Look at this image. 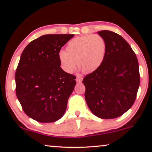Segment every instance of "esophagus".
Here are the masks:
<instances>
[{
    "instance_id": "obj_1",
    "label": "esophagus",
    "mask_w": 152,
    "mask_h": 152,
    "mask_svg": "<svg viewBox=\"0 0 152 152\" xmlns=\"http://www.w3.org/2000/svg\"><path fill=\"white\" fill-rule=\"evenodd\" d=\"M76 82H78V83H80V82H82V78H80V77H77L76 78Z\"/></svg>"
}]
</instances>
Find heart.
Wrapping results in <instances>:
<instances>
[{"mask_svg": "<svg viewBox=\"0 0 152 152\" xmlns=\"http://www.w3.org/2000/svg\"><path fill=\"white\" fill-rule=\"evenodd\" d=\"M106 41L99 35H88L76 37L68 42L66 51L58 54L60 66L65 72L72 74L78 65L85 73L98 70L107 55Z\"/></svg>", "mask_w": 152, "mask_h": 152, "instance_id": "obj_1", "label": "heart"}]
</instances>
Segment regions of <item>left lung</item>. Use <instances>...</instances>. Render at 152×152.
<instances>
[{"label": "left lung", "mask_w": 152, "mask_h": 152, "mask_svg": "<svg viewBox=\"0 0 152 152\" xmlns=\"http://www.w3.org/2000/svg\"><path fill=\"white\" fill-rule=\"evenodd\" d=\"M106 41L107 55L101 67L83 79L85 100L101 119L119 117L132 107L140 86L135 53L121 36L110 31L98 32Z\"/></svg>", "instance_id": "8db88e82"}]
</instances>
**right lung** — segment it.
Instances as JSON below:
<instances>
[{"instance_id":"obj_1","label":"right lung","mask_w":152,"mask_h":152,"mask_svg":"<svg viewBox=\"0 0 152 152\" xmlns=\"http://www.w3.org/2000/svg\"><path fill=\"white\" fill-rule=\"evenodd\" d=\"M73 34L44 35L24 49L15 73L16 94L27 116L55 122L66 112L76 77L61 68L58 54Z\"/></svg>"}]
</instances>
